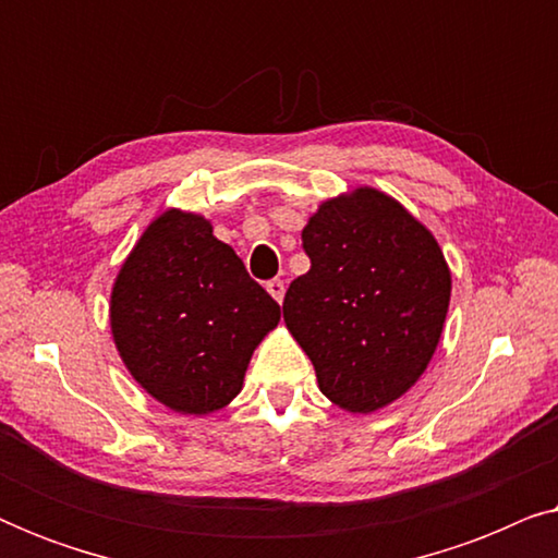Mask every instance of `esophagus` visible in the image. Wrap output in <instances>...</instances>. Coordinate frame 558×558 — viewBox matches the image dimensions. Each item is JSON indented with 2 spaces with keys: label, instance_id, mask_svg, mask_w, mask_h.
Instances as JSON below:
<instances>
[{
  "label": "esophagus",
  "instance_id": "obj_1",
  "mask_svg": "<svg viewBox=\"0 0 558 558\" xmlns=\"http://www.w3.org/2000/svg\"><path fill=\"white\" fill-rule=\"evenodd\" d=\"M266 292H269L274 300H277L279 304H281V300H284V292H287V287H284V281L281 279H271V281H266Z\"/></svg>",
  "mask_w": 558,
  "mask_h": 558
}]
</instances>
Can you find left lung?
<instances>
[{
  "instance_id": "8db88e82",
  "label": "left lung",
  "mask_w": 558,
  "mask_h": 558,
  "mask_svg": "<svg viewBox=\"0 0 558 558\" xmlns=\"http://www.w3.org/2000/svg\"><path fill=\"white\" fill-rule=\"evenodd\" d=\"M310 271L284 296V323L335 407L371 414L416 384L445 327L452 277L439 243L373 187L319 205L302 231Z\"/></svg>"
}]
</instances>
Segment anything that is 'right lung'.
<instances>
[{
	"instance_id": "1",
	"label": "right lung",
	"mask_w": 558,
	"mask_h": 558,
	"mask_svg": "<svg viewBox=\"0 0 558 558\" xmlns=\"http://www.w3.org/2000/svg\"><path fill=\"white\" fill-rule=\"evenodd\" d=\"M277 323L279 304L195 213L172 208L151 220L113 281L121 361L144 391L180 414L231 403Z\"/></svg>"
}]
</instances>
